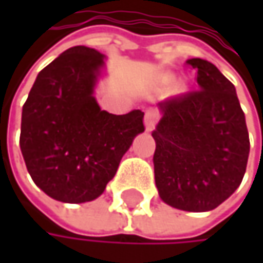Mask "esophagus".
I'll return each mask as SVG.
<instances>
[{
	"instance_id": "obj_1",
	"label": "esophagus",
	"mask_w": 263,
	"mask_h": 263,
	"mask_svg": "<svg viewBox=\"0 0 263 263\" xmlns=\"http://www.w3.org/2000/svg\"><path fill=\"white\" fill-rule=\"evenodd\" d=\"M158 119H160V116H158L157 111H154V109L146 111V114H144V128H146V131H154L155 129V125L158 123Z\"/></svg>"
}]
</instances>
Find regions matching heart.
<instances>
[{"mask_svg": "<svg viewBox=\"0 0 263 263\" xmlns=\"http://www.w3.org/2000/svg\"><path fill=\"white\" fill-rule=\"evenodd\" d=\"M160 82H161L163 85H166V86H171V85L174 83V76H172V74H164V76H161Z\"/></svg>", "mask_w": 263, "mask_h": 263, "instance_id": "1", "label": "heart"}]
</instances>
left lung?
I'll list each match as a JSON object with an SVG mask.
<instances>
[{"mask_svg":"<svg viewBox=\"0 0 263 263\" xmlns=\"http://www.w3.org/2000/svg\"><path fill=\"white\" fill-rule=\"evenodd\" d=\"M196 91L158 103L152 132L160 198L185 212H209L242 183L250 138L235 85L212 62L193 58Z\"/></svg>","mask_w":263,"mask_h":263,"instance_id":"8db88e82","label":"left lung"}]
</instances>
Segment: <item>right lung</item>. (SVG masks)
Returning a JSON list of instances; mask_svg holds the SVG:
<instances>
[{
  "label": "right lung",
  "instance_id": "right-lung-1",
  "mask_svg": "<svg viewBox=\"0 0 263 263\" xmlns=\"http://www.w3.org/2000/svg\"><path fill=\"white\" fill-rule=\"evenodd\" d=\"M105 56L71 47L39 71L23 106L20 146L34 184L50 198L80 204L99 198L144 131L140 109L102 111L94 89Z\"/></svg>",
  "mask_w": 263,
  "mask_h": 263
}]
</instances>
